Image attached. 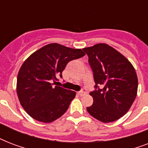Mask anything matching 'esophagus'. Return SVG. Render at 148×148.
<instances>
[{"label":"esophagus","instance_id":"obj_1","mask_svg":"<svg viewBox=\"0 0 148 148\" xmlns=\"http://www.w3.org/2000/svg\"><path fill=\"white\" fill-rule=\"evenodd\" d=\"M88 93V91H87V90L86 89H82V90H81V91H79V92H77V95H79V96H84V95H85L86 94Z\"/></svg>","mask_w":148,"mask_h":148}]
</instances>
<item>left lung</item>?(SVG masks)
<instances>
[{"mask_svg":"<svg viewBox=\"0 0 148 148\" xmlns=\"http://www.w3.org/2000/svg\"><path fill=\"white\" fill-rule=\"evenodd\" d=\"M83 50L95 82V90L90 93L94 102L87 110L101 122L115 121L128 111L135 100L138 86L135 70L124 55L106 44Z\"/></svg>","mask_w":148,"mask_h":148,"instance_id":"left-lung-1","label":"left lung"}]
</instances>
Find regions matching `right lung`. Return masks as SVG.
Listing matches in <instances>:
<instances>
[{"label": "right lung", "instance_id": "1", "mask_svg": "<svg viewBox=\"0 0 148 148\" xmlns=\"http://www.w3.org/2000/svg\"><path fill=\"white\" fill-rule=\"evenodd\" d=\"M84 55L81 49L53 43L35 51L23 63L17 75V94L31 117L50 123L67 111L76 93L53 84L58 77H62L67 63Z\"/></svg>", "mask_w": 148, "mask_h": 148}]
</instances>
